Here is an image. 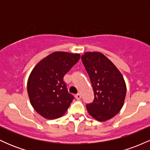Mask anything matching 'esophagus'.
I'll return each instance as SVG.
<instances>
[{"label": "esophagus", "mask_w": 150, "mask_h": 150, "mask_svg": "<svg viewBox=\"0 0 150 150\" xmlns=\"http://www.w3.org/2000/svg\"><path fill=\"white\" fill-rule=\"evenodd\" d=\"M81 97H82V96H81V94H80V93H78V94H75V98H76L77 99H81Z\"/></svg>", "instance_id": "34e87169"}]
</instances>
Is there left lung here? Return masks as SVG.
I'll use <instances>...</instances> for the list:
<instances>
[{"mask_svg":"<svg viewBox=\"0 0 150 150\" xmlns=\"http://www.w3.org/2000/svg\"><path fill=\"white\" fill-rule=\"evenodd\" d=\"M94 90V100L86 105L91 116L106 121L120 111L124 103L126 85L114 64L99 52H87L81 57Z\"/></svg>","mask_w":150,"mask_h":150,"instance_id":"1","label":"left lung"}]
</instances>
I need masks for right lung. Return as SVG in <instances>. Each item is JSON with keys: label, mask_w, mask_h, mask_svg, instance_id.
Masks as SVG:
<instances>
[{"label": "right lung", "mask_w": 150, "mask_h": 150, "mask_svg": "<svg viewBox=\"0 0 150 150\" xmlns=\"http://www.w3.org/2000/svg\"><path fill=\"white\" fill-rule=\"evenodd\" d=\"M78 53L54 52L42 60L32 70L27 92L35 111L47 119H56L66 112L74 99L64 76L80 60Z\"/></svg>", "instance_id": "1"}]
</instances>
